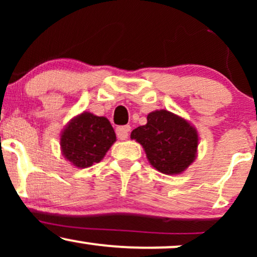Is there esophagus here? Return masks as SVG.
Returning <instances> with one entry per match:
<instances>
[{
  "label": "esophagus",
  "instance_id": "1",
  "mask_svg": "<svg viewBox=\"0 0 257 257\" xmlns=\"http://www.w3.org/2000/svg\"><path fill=\"white\" fill-rule=\"evenodd\" d=\"M129 132H131V126L129 125L117 126V129H116L117 138H118L119 140H125V139L129 137Z\"/></svg>",
  "mask_w": 257,
  "mask_h": 257
}]
</instances>
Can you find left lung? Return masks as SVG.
I'll return each instance as SVG.
<instances>
[{
    "label": "left lung",
    "mask_w": 257,
    "mask_h": 257,
    "mask_svg": "<svg viewBox=\"0 0 257 257\" xmlns=\"http://www.w3.org/2000/svg\"><path fill=\"white\" fill-rule=\"evenodd\" d=\"M131 138L143 146L150 164L167 175L184 173L197 157V129L167 110L147 114L146 124L135 128Z\"/></svg>",
    "instance_id": "1"
}]
</instances>
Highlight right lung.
<instances>
[{
    "mask_svg": "<svg viewBox=\"0 0 257 257\" xmlns=\"http://www.w3.org/2000/svg\"><path fill=\"white\" fill-rule=\"evenodd\" d=\"M116 141L110 120L82 112L67 123L60 134V149L66 161L77 168L99 163Z\"/></svg>",
    "mask_w": 257,
    "mask_h": 257,
    "instance_id": "add662e5",
    "label": "right lung"
}]
</instances>
